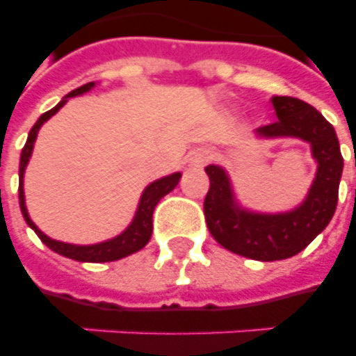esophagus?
Masks as SVG:
<instances>
[{
    "label": "esophagus",
    "instance_id": "esophagus-1",
    "mask_svg": "<svg viewBox=\"0 0 356 356\" xmlns=\"http://www.w3.org/2000/svg\"><path fill=\"white\" fill-rule=\"evenodd\" d=\"M209 159H211L209 151L203 149V147H200V149L190 151L188 156H186V162H188L192 168H201V166H205Z\"/></svg>",
    "mask_w": 356,
    "mask_h": 356
}]
</instances>
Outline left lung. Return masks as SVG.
<instances>
[{
    "mask_svg": "<svg viewBox=\"0 0 356 356\" xmlns=\"http://www.w3.org/2000/svg\"><path fill=\"white\" fill-rule=\"evenodd\" d=\"M271 105L279 120L257 129V136L305 140L318 162L314 183L303 203L281 214L245 211L234 200L225 170L214 164L205 168L211 188L203 203L207 227L214 240L233 253L262 262L298 254L329 225L337 211L338 186L343 170L334 127L312 105L288 96H273Z\"/></svg>",
    "mask_w": 356,
    "mask_h": 356,
    "instance_id": "obj_1",
    "label": "left lung"
}]
</instances>
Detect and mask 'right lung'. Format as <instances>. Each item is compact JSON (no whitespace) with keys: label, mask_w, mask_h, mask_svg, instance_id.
Listing matches in <instances>:
<instances>
[{"label":"right lung","mask_w":356,"mask_h":356,"mask_svg":"<svg viewBox=\"0 0 356 356\" xmlns=\"http://www.w3.org/2000/svg\"><path fill=\"white\" fill-rule=\"evenodd\" d=\"M90 88H94V83H86V85L79 86L72 90L66 97H63V102L58 103L57 107H53L51 111H47L36 120V123L33 125V129L29 131V136H27V142H25L24 149H22V156H19V209H22V214H24L25 222L29 225L42 242L46 243L47 248L55 251V253L63 254V257H68V259L79 260V262H111V260H118L127 257V254H133L136 251L144 248L145 243L149 242L151 233H153V211H155L156 203L164 197L166 194H170L175 186H177L179 179H181V173H172L168 177H162L155 183H151L147 188L144 190V194L140 197L138 211L134 214V220L131 222L125 231L118 236H114L113 240H107V242L94 243V245H74V243H64L58 242V240H53V238L46 236L42 233L40 229L36 227L33 220L27 214V209H25V195H24V173L25 166L31 159V153H33V145H35L36 134H38V129L51 118L53 114L58 113V108L63 107L64 103L68 102V97L79 96V94H85Z\"/></svg>","instance_id":"right-lung-1"}]
</instances>
